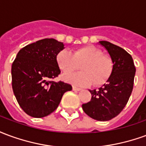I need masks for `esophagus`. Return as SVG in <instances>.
Here are the masks:
<instances>
[{"mask_svg":"<svg viewBox=\"0 0 146 146\" xmlns=\"http://www.w3.org/2000/svg\"><path fill=\"white\" fill-rule=\"evenodd\" d=\"M73 91H76V92H79V91H80L81 89L79 88H76V87H75V86H73Z\"/></svg>","mask_w":146,"mask_h":146,"instance_id":"esophagus-1","label":"esophagus"}]
</instances>
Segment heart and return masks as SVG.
<instances>
[{
  "label": "heart",
  "mask_w": 146,
  "mask_h": 146,
  "mask_svg": "<svg viewBox=\"0 0 146 146\" xmlns=\"http://www.w3.org/2000/svg\"><path fill=\"white\" fill-rule=\"evenodd\" d=\"M56 61L64 73L73 72L80 66L81 72L63 75L65 81L78 86L102 85L109 80L113 69L112 59L95 46L76 48L72 54L62 50L56 55Z\"/></svg>",
  "instance_id": "b5f03b06"
}]
</instances>
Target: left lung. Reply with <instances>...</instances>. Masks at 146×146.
<instances>
[{
	"instance_id": "1",
	"label": "left lung",
	"mask_w": 146,
	"mask_h": 146,
	"mask_svg": "<svg viewBox=\"0 0 146 146\" xmlns=\"http://www.w3.org/2000/svg\"><path fill=\"white\" fill-rule=\"evenodd\" d=\"M110 54L113 69L111 76L98 90H89L92 99L82 105L84 113L92 119L107 121L125 107L131 95L135 75L131 55L119 46L105 40L99 41Z\"/></svg>"
}]
</instances>
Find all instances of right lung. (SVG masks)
<instances>
[{"label":"right lung","instance_id":"1","mask_svg":"<svg viewBox=\"0 0 146 146\" xmlns=\"http://www.w3.org/2000/svg\"><path fill=\"white\" fill-rule=\"evenodd\" d=\"M62 42L53 38L40 40L18 52L11 66V83L18 103L29 116L40 118L53 113L65 92L72 86L54 79L60 74L57 54Z\"/></svg>","mask_w":146,"mask_h":146}]
</instances>
